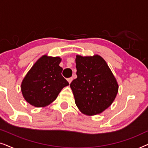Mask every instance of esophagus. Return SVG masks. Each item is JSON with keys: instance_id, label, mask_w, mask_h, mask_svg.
<instances>
[{"instance_id": "1", "label": "esophagus", "mask_w": 148, "mask_h": 148, "mask_svg": "<svg viewBox=\"0 0 148 148\" xmlns=\"http://www.w3.org/2000/svg\"><path fill=\"white\" fill-rule=\"evenodd\" d=\"M73 77H69V78H68V82H69V84H71V82L73 81Z\"/></svg>"}]
</instances>
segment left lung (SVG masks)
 Returning a JSON list of instances; mask_svg holds the SVG:
<instances>
[{
	"mask_svg": "<svg viewBox=\"0 0 148 148\" xmlns=\"http://www.w3.org/2000/svg\"><path fill=\"white\" fill-rule=\"evenodd\" d=\"M77 77L71 83L75 102L84 114L96 115L108 108L118 92V84L101 56H77Z\"/></svg>",
	"mask_w": 148,
	"mask_h": 148,
	"instance_id": "8db88e82",
	"label": "left lung"
}]
</instances>
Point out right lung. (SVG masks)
<instances>
[{
    "label": "right lung",
    "mask_w": 148,
    "mask_h": 148,
    "mask_svg": "<svg viewBox=\"0 0 148 148\" xmlns=\"http://www.w3.org/2000/svg\"><path fill=\"white\" fill-rule=\"evenodd\" d=\"M59 57L44 55L34 64L21 84L25 100L32 106L43 107L53 102L69 82L61 75Z\"/></svg>",
    "instance_id": "obj_1"
}]
</instances>
